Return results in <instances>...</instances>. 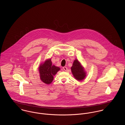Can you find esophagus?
<instances>
[{
  "label": "esophagus",
  "mask_w": 125,
  "mask_h": 125,
  "mask_svg": "<svg viewBox=\"0 0 125 125\" xmlns=\"http://www.w3.org/2000/svg\"><path fill=\"white\" fill-rule=\"evenodd\" d=\"M63 70H64V71H67V68L66 67H63Z\"/></svg>",
  "instance_id": "esophagus-1"
}]
</instances>
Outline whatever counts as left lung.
I'll list each match as a JSON object with an SVG mask.
<instances>
[{
    "label": "left lung",
    "mask_w": 125,
    "mask_h": 125,
    "mask_svg": "<svg viewBox=\"0 0 125 125\" xmlns=\"http://www.w3.org/2000/svg\"><path fill=\"white\" fill-rule=\"evenodd\" d=\"M71 69L72 74L76 80L81 81L85 78L87 75L86 72L77 59L74 60Z\"/></svg>",
    "instance_id": "left-lung-1"
}]
</instances>
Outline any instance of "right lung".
I'll use <instances>...</instances> for the list:
<instances>
[{"label": "right lung", "mask_w": 125, "mask_h": 125, "mask_svg": "<svg viewBox=\"0 0 125 125\" xmlns=\"http://www.w3.org/2000/svg\"><path fill=\"white\" fill-rule=\"evenodd\" d=\"M60 69V67L52 64L51 59H47L38 68L41 80L46 84H50L53 80L54 76Z\"/></svg>", "instance_id": "obj_1"}]
</instances>
